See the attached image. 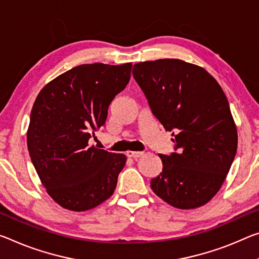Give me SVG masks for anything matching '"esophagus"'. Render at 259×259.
Segmentation results:
<instances>
[{"mask_svg": "<svg viewBox=\"0 0 259 259\" xmlns=\"http://www.w3.org/2000/svg\"><path fill=\"white\" fill-rule=\"evenodd\" d=\"M126 157L128 158H133V159H138V158H141L143 154V152H135V151H128L126 152Z\"/></svg>", "mask_w": 259, "mask_h": 259, "instance_id": "1", "label": "esophagus"}]
</instances>
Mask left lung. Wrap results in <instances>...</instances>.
Instances as JSON below:
<instances>
[{
  "mask_svg": "<svg viewBox=\"0 0 259 259\" xmlns=\"http://www.w3.org/2000/svg\"><path fill=\"white\" fill-rule=\"evenodd\" d=\"M133 75L178 151L159 154L162 171L152 190L176 208L203 206L220 190L237 150L227 97L205 69L182 60L139 62Z\"/></svg>",
  "mask_w": 259,
  "mask_h": 259,
  "instance_id": "8db88e82",
  "label": "left lung"
}]
</instances>
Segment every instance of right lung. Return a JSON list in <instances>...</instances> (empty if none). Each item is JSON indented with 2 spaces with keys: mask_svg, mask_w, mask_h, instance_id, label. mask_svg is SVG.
I'll list each match as a JSON object with an SVG mask.
<instances>
[{
  "mask_svg": "<svg viewBox=\"0 0 259 259\" xmlns=\"http://www.w3.org/2000/svg\"><path fill=\"white\" fill-rule=\"evenodd\" d=\"M131 65H78L36 97L27 149L47 194L63 208L91 210L114 194L126 157L89 146V139L105 124L110 102L129 83Z\"/></svg>",
  "mask_w": 259,
  "mask_h": 259,
  "instance_id": "obj_1",
  "label": "right lung"
}]
</instances>
